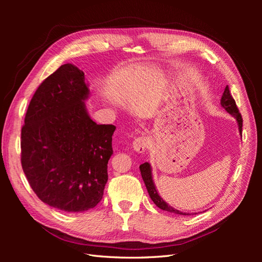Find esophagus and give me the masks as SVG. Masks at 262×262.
I'll use <instances>...</instances> for the list:
<instances>
[{
  "label": "esophagus",
  "instance_id": "esophagus-1",
  "mask_svg": "<svg viewBox=\"0 0 262 262\" xmlns=\"http://www.w3.org/2000/svg\"><path fill=\"white\" fill-rule=\"evenodd\" d=\"M133 149L138 153H143L145 152L146 146H147V140L144 137H139L137 139H134L133 143H132Z\"/></svg>",
  "mask_w": 262,
  "mask_h": 262
}]
</instances>
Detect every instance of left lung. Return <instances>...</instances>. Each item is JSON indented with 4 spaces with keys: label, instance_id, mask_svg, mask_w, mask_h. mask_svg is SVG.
<instances>
[{
    "label": "left lung",
    "instance_id": "8db88e82",
    "mask_svg": "<svg viewBox=\"0 0 262 262\" xmlns=\"http://www.w3.org/2000/svg\"><path fill=\"white\" fill-rule=\"evenodd\" d=\"M221 105L222 107H223L226 112L228 114H231L235 119L237 123H238V130H239V133L242 134V128H243V118H242V115L239 113L238 108H237L236 106V102L234 100V98L232 97L231 93H229V89L228 86L225 87V91L223 93V95H222V98H221ZM140 170H141V175H142V178H143V181L144 184L146 186V189H147V192L150 196V199H152V201L157 205L158 208L164 210V211H167V212H171V213H175V214H178V215H190V213H186V212H181L179 210H176L173 209L172 207H170L169 204L166 203L161 195L158 194L157 190L155 188V185H154V181H153V177H152V168H150V165L148 163H144L140 165Z\"/></svg>",
    "mask_w": 262,
    "mask_h": 262
}]
</instances>
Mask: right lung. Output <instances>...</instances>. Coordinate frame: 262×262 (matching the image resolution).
<instances>
[{
	"label": "right lung",
	"mask_w": 262,
	"mask_h": 262,
	"mask_svg": "<svg viewBox=\"0 0 262 262\" xmlns=\"http://www.w3.org/2000/svg\"><path fill=\"white\" fill-rule=\"evenodd\" d=\"M84 72L61 66L39 85L21 128V167L31 189L46 204L84 212L100 202L113 155V124L93 121Z\"/></svg>",
	"instance_id": "right-lung-1"
}]
</instances>
